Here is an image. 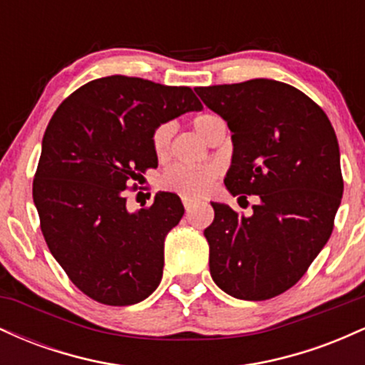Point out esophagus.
Masks as SVG:
<instances>
[{
    "label": "esophagus",
    "instance_id": "1",
    "mask_svg": "<svg viewBox=\"0 0 365 365\" xmlns=\"http://www.w3.org/2000/svg\"><path fill=\"white\" fill-rule=\"evenodd\" d=\"M182 200H183V206H185V211H187V212H190V209L195 206V199H190V197L183 195V197H182Z\"/></svg>",
    "mask_w": 365,
    "mask_h": 365
}]
</instances>
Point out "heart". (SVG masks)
Listing matches in <instances>:
<instances>
[{"instance_id":"heart-1","label":"heart","mask_w":365,"mask_h":365,"mask_svg":"<svg viewBox=\"0 0 365 365\" xmlns=\"http://www.w3.org/2000/svg\"><path fill=\"white\" fill-rule=\"evenodd\" d=\"M192 125H194L199 135H202L204 139L209 140L217 128L223 127V120L215 115V113H200V115H197L192 120ZM173 135L175 125L170 123V121L168 123H161L153 132V149L159 159H165L168 156ZM217 175H220V166L216 165H177L163 175L161 183L165 188L178 192V194L202 195L212 187Z\"/></svg>"}]
</instances>
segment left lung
Returning <instances> with one entry per match:
<instances>
[{
    "label": "left lung",
    "instance_id": "left-lung-1",
    "mask_svg": "<svg viewBox=\"0 0 365 365\" xmlns=\"http://www.w3.org/2000/svg\"><path fill=\"white\" fill-rule=\"evenodd\" d=\"M195 92L232 130L226 188L238 199L259 195L252 216L211 202V276L235 299H273L302 278L333 232L343 195L336 133L288 83L254 78Z\"/></svg>",
    "mask_w": 365,
    "mask_h": 365
}]
</instances>
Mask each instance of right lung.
Wrapping results in <instances>:
<instances>
[{"label": "right lung", "mask_w": 365, "mask_h": 365, "mask_svg": "<svg viewBox=\"0 0 365 365\" xmlns=\"http://www.w3.org/2000/svg\"><path fill=\"white\" fill-rule=\"evenodd\" d=\"M200 110L190 87L111 75L72 92L49 120L32 197L53 257L92 300L132 305L158 288L165 238L185 209L159 192L130 212L125 190L158 168L154 130Z\"/></svg>", "instance_id": "right-lung-1"}]
</instances>
